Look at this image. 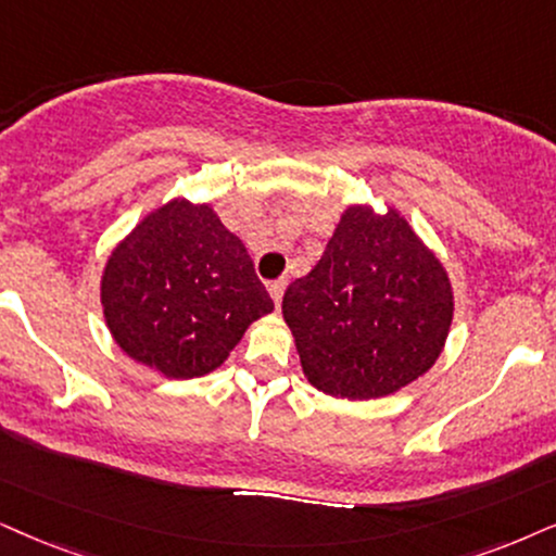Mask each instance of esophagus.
Masks as SVG:
<instances>
[{
    "instance_id": "esophagus-1",
    "label": "esophagus",
    "mask_w": 556,
    "mask_h": 556,
    "mask_svg": "<svg viewBox=\"0 0 556 556\" xmlns=\"http://www.w3.org/2000/svg\"><path fill=\"white\" fill-rule=\"evenodd\" d=\"M285 287H287V282L285 279H277V282H271L269 285V294H271V300H274V305H282V294H285Z\"/></svg>"
}]
</instances>
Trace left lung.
Listing matches in <instances>:
<instances>
[{
  "label": "left lung",
  "instance_id": "1",
  "mask_svg": "<svg viewBox=\"0 0 556 556\" xmlns=\"http://www.w3.org/2000/svg\"><path fill=\"white\" fill-rule=\"evenodd\" d=\"M282 315L315 390L371 400L433 367L452 328L454 290L395 207L351 205L313 271L287 287Z\"/></svg>",
  "mask_w": 556,
  "mask_h": 556
}]
</instances>
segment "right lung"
<instances>
[{
  "label": "right lung",
  "mask_w": 556,
  "mask_h": 556,
  "mask_svg": "<svg viewBox=\"0 0 556 556\" xmlns=\"http://www.w3.org/2000/svg\"><path fill=\"white\" fill-rule=\"evenodd\" d=\"M100 300L117 346L172 379L210 375L274 311L241 238L213 207L185 197L146 215L112 249Z\"/></svg>",
  "instance_id": "1"
}]
</instances>
